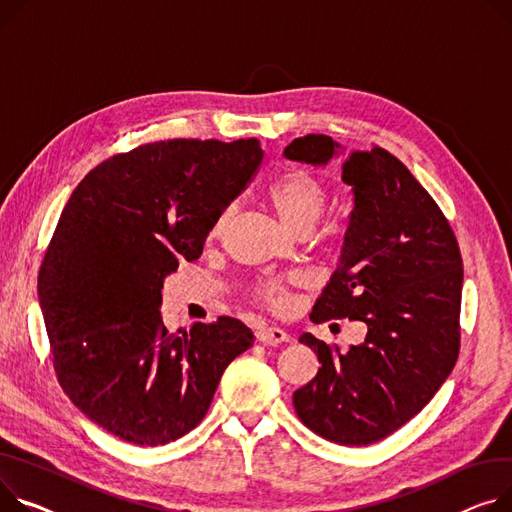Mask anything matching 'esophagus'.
Listing matches in <instances>:
<instances>
[{"label": "esophagus", "mask_w": 512, "mask_h": 512, "mask_svg": "<svg viewBox=\"0 0 512 512\" xmlns=\"http://www.w3.org/2000/svg\"><path fill=\"white\" fill-rule=\"evenodd\" d=\"M255 335H257V342L263 346H278L288 342L286 331H282L280 327H259Z\"/></svg>", "instance_id": "1"}]
</instances>
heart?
<instances>
[{
    "mask_svg": "<svg viewBox=\"0 0 512 512\" xmlns=\"http://www.w3.org/2000/svg\"><path fill=\"white\" fill-rule=\"evenodd\" d=\"M267 201L282 220V224L296 234L304 228H313L315 222L321 218L327 203V189L321 179L309 173V170L294 168L267 187ZM230 218L232 208L220 212L210 228V238L220 236L228 226ZM292 286L294 280L286 278L265 280L255 288V300L269 311L284 313L290 306Z\"/></svg>",
    "mask_w": 512,
    "mask_h": 512,
    "instance_id": "obj_1",
    "label": "heart"
}]
</instances>
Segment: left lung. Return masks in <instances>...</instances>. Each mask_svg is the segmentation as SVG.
<instances>
[{"label":"left lung","mask_w":512,"mask_h":512,"mask_svg":"<svg viewBox=\"0 0 512 512\" xmlns=\"http://www.w3.org/2000/svg\"><path fill=\"white\" fill-rule=\"evenodd\" d=\"M339 144L309 133L286 146L288 160L327 164ZM344 183L354 208L342 257L311 319L366 325L342 352L311 333L317 377L294 391L302 424L337 445H372L410 422L447 381L459 356L463 261L455 232L430 193L385 148L352 152Z\"/></svg>","instance_id":"8db88e82"}]
</instances>
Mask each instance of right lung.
Masks as SVG:
<instances>
[{
    "label": "right lung",
    "mask_w": 512,
    "mask_h": 512,
    "mask_svg": "<svg viewBox=\"0 0 512 512\" xmlns=\"http://www.w3.org/2000/svg\"><path fill=\"white\" fill-rule=\"evenodd\" d=\"M259 140H166L117 154L65 203L39 271L61 389L98 426L158 447L208 414L222 372L253 344L232 317L170 333L162 282L195 261L261 164Z\"/></svg>",
    "instance_id": "right-lung-1"
}]
</instances>
